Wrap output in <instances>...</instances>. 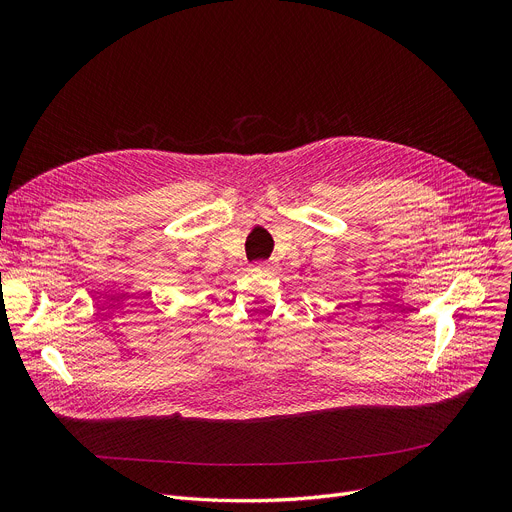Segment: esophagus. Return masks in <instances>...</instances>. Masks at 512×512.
<instances>
[{
    "mask_svg": "<svg viewBox=\"0 0 512 512\" xmlns=\"http://www.w3.org/2000/svg\"><path fill=\"white\" fill-rule=\"evenodd\" d=\"M257 267H259V270H263V272H270V270H274V263L272 261H259Z\"/></svg>",
    "mask_w": 512,
    "mask_h": 512,
    "instance_id": "obj_1",
    "label": "esophagus"
}]
</instances>
